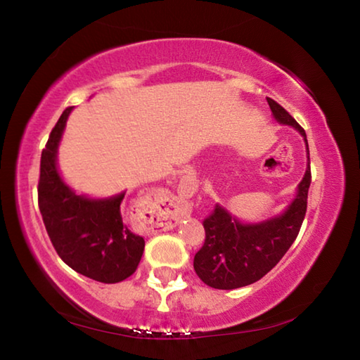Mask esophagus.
Returning a JSON list of instances; mask_svg holds the SVG:
<instances>
[{
    "instance_id": "obj_1",
    "label": "esophagus",
    "mask_w": 360,
    "mask_h": 360,
    "mask_svg": "<svg viewBox=\"0 0 360 360\" xmlns=\"http://www.w3.org/2000/svg\"><path fill=\"white\" fill-rule=\"evenodd\" d=\"M182 184H184V181H181V188H182ZM179 216H182V214H181V212H179Z\"/></svg>"
}]
</instances>
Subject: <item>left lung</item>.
<instances>
[{
	"mask_svg": "<svg viewBox=\"0 0 360 360\" xmlns=\"http://www.w3.org/2000/svg\"><path fill=\"white\" fill-rule=\"evenodd\" d=\"M266 101L279 124L294 127L302 133L309 160L304 130L279 103L271 98ZM309 184L311 168L308 162L297 197L288 211L260 224H241L216 205L211 214L203 219L205 243L193 259L197 276L210 288L225 290L243 288L264 278L284 257L300 231L307 214Z\"/></svg>",
	"mask_w": 360,
	"mask_h": 360,
	"instance_id": "obj_1",
	"label": "left lung"
}]
</instances>
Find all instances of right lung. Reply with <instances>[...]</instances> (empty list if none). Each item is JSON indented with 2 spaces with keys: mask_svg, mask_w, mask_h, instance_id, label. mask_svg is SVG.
Instances as JSON below:
<instances>
[{
  "mask_svg": "<svg viewBox=\"0 0 360 360\" xmlns=\"http://www.w3.org/2000/svg\"><path fill=\"white\" fill-rule=\"evenodd\" d=\"M71 106L60 115L41 154L38 205L53 248L66 265L98 283L114 284L136 271L144 238L122 219L125 193L109 200L79 197L60 179L56 157Z\"/></svg>",
  "mask_w": 360,
  "mask_h": 360,
  "instance_id": "1",
  "label": "right lung"
}]
</instances>
